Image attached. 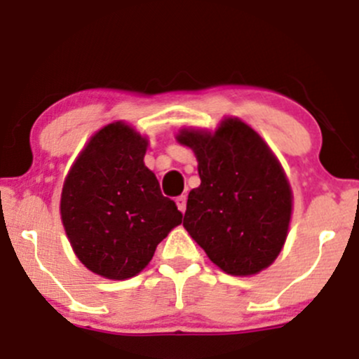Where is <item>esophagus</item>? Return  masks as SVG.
I'll return each mask as SVG.
<instances>
[{
  "label": "esophagus",
  "instance_id": "obj_1",
  "mask_svg": "<svg viewBox=\"0 0 359 359\" xmlns=\"http://www.w3.org/2000/svg\"><path fill=\"white\" fill-rule=\"evenodd\" d=\"M175 204H177V208H179V211L180 212H184L186 211V208H187V196H179V198L175 199Z\"/></svg>",
  "mask_w": 359,
  "mask_h": 359
}]
</instances>
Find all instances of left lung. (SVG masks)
<instances>
[{"instance_id":"obj_1","label":"left lung","mask_w":359,"mask_h":359,"mask_svg":"<svg viewBox=\"0 0 359 359\" xmlns=\"http://www.w3.org/2000/svg\"><path fill=\"white\" fill-rule=\"evenodd\" d=\"M198 158L201 186L187 198L184 228L223 273L269 267L288 237L293 192L281 163L257 131L224 117L215 133L182 128L175 136Z\"/></svg>"}]
</instances>
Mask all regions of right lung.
Returning a JSON list of instances; mask_svg holds the SVG:
<instances>
[{
  "label": "right lung",
  "instance_id": "1",
  "mask_svg": "<svg viewBox=\"0 0 359 359\" xmlns=\"http://www.w3.org/2000/svg\"><path fill=\"white\" fill-rule=\"evenodd\" d=\"M148 137L124 121L88 140L61 192V222L73 252L102 278L129 279L151 261L156 245L182 223L144 165Z\"/></svg>",
  "mask_w": 359,
  "mask_h": 359
}]
</instances>
